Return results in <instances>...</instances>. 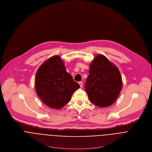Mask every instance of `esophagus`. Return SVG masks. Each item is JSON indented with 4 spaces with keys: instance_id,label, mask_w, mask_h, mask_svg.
I'll use <instances>...</instances> for the list:
<instances>
[{
    "instance_id": "34e87169",
    "label": "esophagus",
    "mask_w": 152,
    "mask_h": 152,
    "mask_svg": "<svg viewBox=\"0 0 152 152\" xmlns=\"http://www.w3.org/2000/svg\"><path fill=\"white\" fill-rule=\"evenodd\" d=\"M78 83H79V84H80V87H83V83L82 82H79Z\"/></svg>"
}]
</instances>
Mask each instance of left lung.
Instances as JSON below:
<instances>
[{
  "label": "left lung",
  "mask_w": 152,
  "mask_h": 152,
  "mask_svg": "<svg viewBox=\"0 0 152 152\" xmlns=\"http://www.w3.org/2000/svg\"><path fill=\"white\" fill-rule=\"evenodd\" d=\"M85 89L90 101L100 108L110 106L118 97L122 81L117 66L102 54L89 65Z\"/></svg>",
  "instance_id": "left-lung-1"
}]
</instances>
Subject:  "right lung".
Here are the masks:
<instances>
[{
  "instance_id": "right-lung-1",
  "label": "right lung",
  "mask_w": 152,
  "mask_h": 152,
  "mask_svg": "<svg viewBox=\"0 0 152 152\" xmlns=\"http://www.w3.org/2000/svg\"><path fill=\"white\" fill-rule=\"evenodd\" d=\"M35 87L37 95L45 105L60 109L69 102L72 94L80 86L66 71L61 58L54 56L37 69Z\"/></svg>"
}]
</instances>
